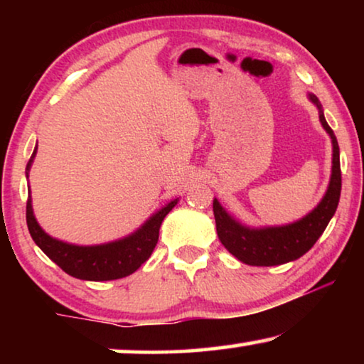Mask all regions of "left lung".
Instances as JSON below:
<instances>
[{
  "instance_id": "1",
  "label": "left lung",
  "mask_w": 364,
  "mask_h": 364,
  "mask_svg": "<svg viewBox=\"0 0 364 364\" xmlns=\"http://www.w3.org/2000/svg\"><path fill=\"white\" fill-rule=\"evenodd\" d=\"M310 101L318 107L320 122L330 134L333 144V166L330 186L321 202L300 220L280 227L252 228L242 225L235 220L217 198H213V215H215L217 235L222 245L238 260L252 267H273L296 260L315 245L321 233L325 232L331 217L335 215L341 193V168H340V147L328 126L321 104L316 96L308 94Z\"/></svg>"
}]
</instances>
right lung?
I'll list each match as a JSON object with an SVG mask.
<instances>
[{
	"label": "right lung",
	"mask_w": 364,
	"mask_h": 364,
	"mask_svg": "<svg viewBox=\"0 0 364 364\" xmlns=\"http://www.w3.org/2000/svg\"><path fill=\"white\" fill-rule=\"evenodd\" d=\"M34 156H36V149L29 159L26 171L31 167ZM177 202L178 198L168 202L166 207L149 217V220L131 235L116 242L102 243V245H73V243H66L48 235L34 218L31 197L28 198L26 203V223L34 243L68 275L79 278V280L107 282L131 275L144 262L149 260L157 245L159 228L162 225V220L177 205Z\"/></svg>",
	"instance_id": "right-lung-1"
}]
</instances>
